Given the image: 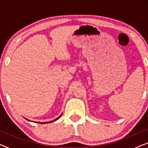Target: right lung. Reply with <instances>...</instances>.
<instances>
[{
    "label": "right lung",
    "mask_w": 148,
    "mask_h": 148,
    "mask_svg": "<svg viewBox=\"0 0 148 148\" xmlns=\"http://www.w3.org/2000/svg\"><path fill=\"white\" fill-rule=\"evenodd\" d=\"M62 116V114L61 115H60V116H58V117H57V118H56V119H54V120H53V121H49V122H44V123H41V122H36H36L35 123H52V122H54V121H56V120H58V119H59L60 118V116ZM26 119V120H27V121H29V119Z\"/></svg>",
    "instance_id": "right-lung-1"
}]
</instances>
